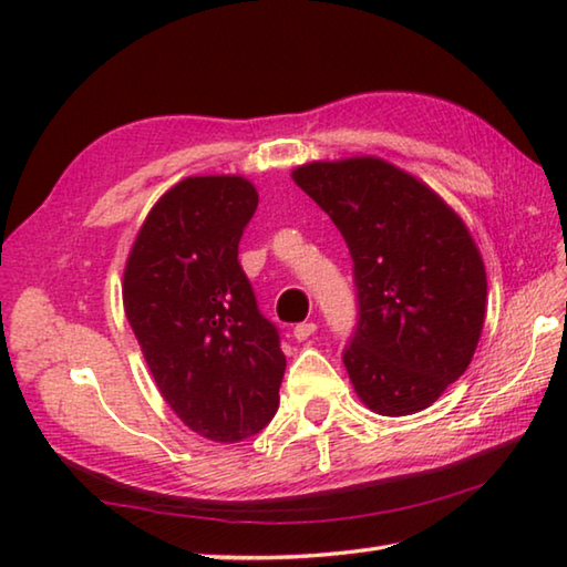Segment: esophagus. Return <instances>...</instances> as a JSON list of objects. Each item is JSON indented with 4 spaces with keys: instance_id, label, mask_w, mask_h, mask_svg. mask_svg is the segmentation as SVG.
Masks as SVG:
<instances>
[{
    "instance_id": "obj_1",
    "label": "esophagus",
    "mask_w": 567,
    "mask_h": 567,
    "mask_svg": "<svg viewBox=\"0 0 567 567\" xmlns=\"http://www.w3.org/2000/svg\"><path fill=\"white\" fill-rule=\"evenodd\" d=\"M315 332H318V324H315V322H300V324H297V328L292 330V338H295L297 342H302V340H307V338H312Z\"/></svg>"
}]
</instances>
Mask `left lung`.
<instances>
[{
    "mask_svg": "<svg viewBox=\"0 0 567 567\" xmlns=\"http://www.w3.org/2000/svg\"><path fill=\"white\" fill-rule=\"evenodd\" d=\"M350 247L360 322L342 360L378 415L433 405L467 370L485 324L487 277L473 235L435 189L362 155L292 169Z\"/></svg>",
    "mask_w": 567,
    "mask_h": 567,
    "instance_id": "8db88e82",
    "label": "left lung"
}]
</instances>
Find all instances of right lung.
Masks as SVG:
<instances>
[{"mask_svg":"<svg viewBox=\"0 0 567 567\" xmlns=\"http://www.w3.org/2000/svg\"><path fill=\"white\" fill-rule=\"evenodd\" d=\"M257 199L239 175L185 177L150 209L124 265V315L159 395L213 443L260 433L280 405V334L237 262Z\"/></svg>","mask_w":567,"mask_h":567,"instance_id":"right-lung-1","label":"right lung"}]
</instances>
